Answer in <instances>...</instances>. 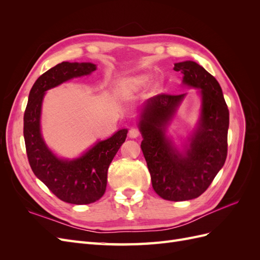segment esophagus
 <instances>
[{"mask_svg": "<svg viewBox=\"0 0 260 260\" xmlns=\"http://www.w3.org/2000/svg\"><path fill=\"white\" fill-rule=\"evenodd\" d=\"M139 136H140L139 129H137V128H131V129L129 130V137H130V138L136 139V138H138Z\"/></svg>", "mask_w": 260, "mask_h": 260, "instance_id": "1", "label": "esophagus"}]
</instances>
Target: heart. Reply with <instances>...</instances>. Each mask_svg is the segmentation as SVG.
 Masks as SVG:
<instances>
[{"instance_id":"obj_1","label":"heart","mask_w":260,"mask_h":260,"mask_svg":"<svg viewBox=\"0 0 260 260\" xmlns=\"http://www.w3.org/2000/svg\"><path fill=\"white\" fill-rule=\"evenodd\" d=\"M146 81V78L145 77H138V78H135V79H131L128 81V84L130 86H133V88H137V86H141L143 85Z\"/></svg>"}]
</instances>
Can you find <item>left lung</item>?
I'll return each instance as SVG.
<instances>
[{"label": "left lung", "mask_w": 260, "mask_h": 260, "mask_svg": "<svg viewBox=\"0 0 260 260\" xmlns=\"http://www.w3.org/2000/svg\"><path fill=\"white\" fill-rule=\"evenodd\" d=\"M183 84L201 92L198 127L183 151L166 137V127L185 94H159L149 99L141 113L139 128L143 155L154 191L161 199L182 202L199 198L223 167L228 153L229 109L221 86L195 61L176 62Z\"/></svg>", "instance_id": "left-lung-1"}]
</instances>
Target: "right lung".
I'll return each instance as SVG.
<instances>
[{
  "label": "right lung",
  "instance_id": "1",
  "mask_svg": "<svg viewBox=\"0 0 260 260\" xmlns=\"http://www.w3.org/2000/svg\"><path fill=\"white\" fill-rule=\"evenodd\" d=\"M96 69L92 62H69L49 69L38 78L30 90L23 115V138L30 167L38 179L62 202L85 205L104 195L107 171L118 149L127 138V129L100 141L76 159H60L46 146L41 135V106L45 92L73 78L90 75Z\"/></svg>",
  "mask_w": 260,
  "mask_h": 260
}]
</instances>
